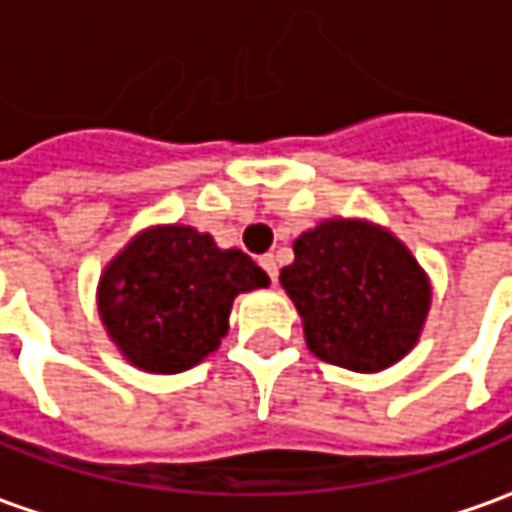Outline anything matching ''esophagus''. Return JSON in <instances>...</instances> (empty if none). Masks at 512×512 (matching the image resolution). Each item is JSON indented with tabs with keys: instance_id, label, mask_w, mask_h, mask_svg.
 <instances>
[{
	"instance_id": "1",
	"label": "esophagus",
	"mask_w": 512,
	"mask_h": 512,
	"mask_svg": "<svg viewBox=\"0 0 512 512\" xmlns=\"http://www.w3.org/2000/svg\"><path fill=\"white\" fill-rule=\"evenodd\" d=\"M260 266H263V272L269 274V280H272V283H277V257L263 255L260 257Z\"/></svg>"
}]
</instances>
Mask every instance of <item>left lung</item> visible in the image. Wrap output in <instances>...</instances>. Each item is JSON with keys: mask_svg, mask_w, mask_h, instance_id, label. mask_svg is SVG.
<instances>
[{"mask_svg": "<svg viewBox=\"0 0 512 512\" xmlns=\"http://www.w3.org/2000/svg\"><path fill=\"white\" fill-rule=\"evenodd\" d=\"M314 357L348 371H382L419 340L431 286L391 232L365 221H323L294 240L280 272Z\"/></svg>", "mask_w": 512, "mask_h": 512, "instance_id": "1", "label": "left lung"}]
</instances>
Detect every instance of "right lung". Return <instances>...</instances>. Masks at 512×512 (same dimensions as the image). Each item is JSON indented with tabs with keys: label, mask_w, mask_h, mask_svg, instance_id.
Masks as SVG:
<instances>
[{
	"label": "right lung",
	"mask_w": 512,
	"mask_h": 512,
	"mask_svg": "<svg viewBox=\"0 0 512 512\" xmlns=\"http://www.w3.org/2000/svg\"><path fill=\"white\" fill-rule=\"evenodd\" d=\"M266 286V272L240 249H218L192 226H155L104 269L98 314L135 368L178 374L221 345L240 291Z\"/></svg>",
	"instance_id": "add662e5"
}]
</instances>
